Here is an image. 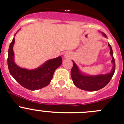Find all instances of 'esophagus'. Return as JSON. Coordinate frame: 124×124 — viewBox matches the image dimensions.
Returning <instances> with one entry per match:
<instances>
[{
    "instance_id": "34e87169",
    "label": "esophagus",
    "mask_w": 124,
    "mask_h": 124,
    "mask_svg": "<svg viewBox=\"0 0 124 124\" xmlns=\"http://www.w3.org/2000/svg\"><path fill=\"white\" fill-rule=\"evenodd\" d=\"M64 57L66 58H69L70 57V54L69 53H65L64 54Z\"/></svg>"
}]
</instances>
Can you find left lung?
Instances as JSON below:
<instances>
[{
    "mask_svg": "<svg viewBox=\"0 0 124 124\" xmlns=\"http://www.w3.org/2000/svg\"><path fill=\"white\" fill-rule=\"evenodd\" d=\"M105 37H107L106 34L102 33ZM110 48V54L112 56V63L113 67L110 73L104 75H99L95 76H90L83 73L74 61L73 65L71 70V76L74 84L77 87L87 91H96L100 90L106 86L111 79L115 71V61L113 57V52L111 46L108 43Z\"/></svg>",
    "mask_w": 124,
    "mask_h": 124,
    "instance_id": "8db88e82",
    "label": "left lung"
}]
</instances>
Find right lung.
Instances as JSON below:
<instances>
[{"instance_id":"1","label":"right lung","mask_w":124,"mask_h":124,"mask_svg":"<svg viewBox=\"0 0 124 124\" xmlns=\"http://www.w3.org/2000/svg\"><path fill=\"white\" fill-rule=\"evenodd\" d=\"M14 43L15 38L9 46L7 61L9 71L14 79L22 86L31 91L47 86L50 83L55 70L62 64V57L59 56L48 60L42 65L33 70L23 69L14 62Z\"/></svg>"}]
</instances>
